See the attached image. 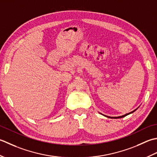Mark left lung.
I'll list each match as a JSON object with an SVG mask.
<instances>
[{
    "label": "left lung",
    "instance_id": "left-lung-1",
    "mask_svg": "<svg viewBox=\"0 0 157 157\" xmlns=\"http://www.w3.org/2000/svg\"><path fill=\"white\" fill-rule=\"evenodd\" d=\"M136 110H137V109H136L135 110H133V111H132V112H131V113H127V114H126L123 115V116H120V117H108V116H106V117H108V118H111V119H120V118H123V117H126L127 115H128V114H131V113H133V112H135ZM104 116H105V115H104Z\"/></svg>",
    "mask_w": 157,
    "mask_h": 157
}]
</instances>
